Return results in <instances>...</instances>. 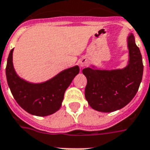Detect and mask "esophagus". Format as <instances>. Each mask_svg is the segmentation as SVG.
Returning <instances> with one entry per match:
<instances>
[{"mask_svg":"<svg viewBox=\"0 0 150 150\" xmlns=\"http://www.w3.org/2000/svg\"><path fill=\"white\" fill-rule=\"evenodd\" d=\"M87 64V60H86V58H82L80 59V61H79V65H80V67H81V68H83V67H85Z\"/></svg>","mask_w":150,"mask_h":150,"instance_id":"1","label":"esophagus"}]
</instances>
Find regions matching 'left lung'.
I'll return each instance as SVG.
<instances>
[{"label": "left lung", "mask_w": 150, "mask_h": 150, "mask_svg": "<svg viewBox=\"0 0 150 150\" xmlns=\"http://www.w3.org/2000/svg\"><path fill=\"white\" fill-rule=\"evenodd\" d=\"M129 62L122 69L86 68L82 73L87 79L85 96L92 109L102 112H111L123 108L138 92L143 73L142 55L130 34L127 38Z\"/></svg>", "instance_id": "left-lung-1"}]
</instances>
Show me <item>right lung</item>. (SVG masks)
<instances>
[{
  "label": "right lung",
  "instance_id": "obj_1",
  "mask_svg": "<svg viewBox=\"0 0 150 150\" xmlns=\"http://www.w3.org/2000/svg\"><path fill=\"white\" fill-rule=\"evenodd\" d=\"M13 51L11 50L6 66V77L11 92L18 104L31 115H52L62 106L64 95L74 78L79 73V67L63 70L52 79L31 83L17 75L13 65Z\"/></svg>",
  "mask_w": 150,
  "mask_h": 150
}]
</instances>
